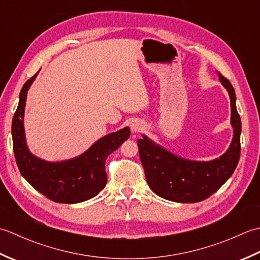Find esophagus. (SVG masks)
Listing matches in <instances>:
<instances>
[{
	"mask_svg": "<svg viewBox=\"0 0 260 260\" xmlns=\"http://www.w3.org/2000/svg\"><path fill=\"white\" fill-rule=\"evenodd\" d=\"M145 128L144 125H142V123H139V121H134L131 125V129L133 133H139V132H142L143 129Z\"/></svg>",
	"mask_w": 260,
	"mask_h": 260,
	"instance_id": "esophagus-1",
	"label": "esophagus"
}]
</instances>
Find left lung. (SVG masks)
<instances>
[{"label":"left lung","mask_w":260,"mask_h":260,"mask_svg":"<svg viewBox=\"0 0 260 260\" xmlns=\"http://www.w3.org/2000/svg\"><path fill=\"white\" fill-rule=\"evenodd\" d=\"M219 78L230 95L234 126L233 142L223 155L211 162L187 161L155 145L145 136L137 140L147 184L163 199L181 203L206 200L225 183L237 168L240 157L241 120L233 85L222 75Z\"/></svg>","instance_id":"left-lung-1"}]
</instances>
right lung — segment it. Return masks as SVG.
I'll return each instance as SVG.
<instances>
[{"mask_svg": "<svg viewBox=\"0 0 260 260\" xmlns=\"http://www.w3.org/2000/svg\"><path fill=\"white\" fill-rule=\"evenodd\" d=\"M38 73L26 80L12 120L13 151L22 176L43 196L58 203H78L97 196L107 183L105 161L128 139V127L97 141L89 150L70 161L50 163L29 152L25 144L23 114L26 92Z\"/></svg>", "mask_w": 260, "mask_h": 260, "instance_id": "1", "label": "right lung"}]
</instances>
